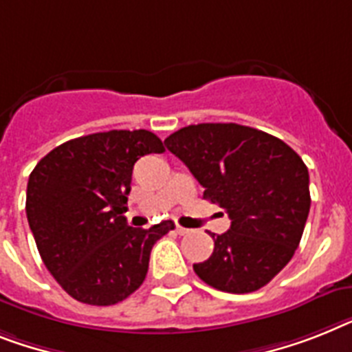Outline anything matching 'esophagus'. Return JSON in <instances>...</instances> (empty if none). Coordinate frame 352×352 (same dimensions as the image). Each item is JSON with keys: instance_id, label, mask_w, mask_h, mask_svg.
<instances>
[{"instance_id": "obj_1", "label": "esophagus", "mask_w": 352, "mask_h": 352, "mask_svg": "<svg viewBox=\"0 0 352 352\" xmlns=\"http://www.w3.org/2000/svg\"><path fill=\"white\" fill-rule=\"evenodd\" d=\"M188 232H190L188 228H183V226L176 225V234H178V235H187Z\"/></svg>"}]
</instances>
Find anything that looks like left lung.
Instances as JSON below:
<instances>
[{"mask_svg":"<svg viewBox=\"0 0 352 352\" xmlns=\"http://www.w3.org/2000/svg\"><path fill=\"white\" fill-rule=\"evenodd\" d=\"M164 144L232 219L228 232L210 234L214 252L194 264L197 277L226 293L266 286L292 261L306 226V164L283 140L232 122L182 127Z\"/></svg>","mask_w":352,"mask_h":352,"instance_id":"left-lung-1","label":"left lung"}]
</instances>
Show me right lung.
<instances>
[{
    "label": "right lung",
    "instance_id": "1",
    "mask_svg": "<svg viewBox=\"0 0 352 352\" xmlns=\"http://www.w3.org/2000/svg\"><path fill=\"white\" fill-rule=\"evenodd\" d=\"M164 151L151 131L113 129L60 144L30 173L28 225L45 266L75 300L113 306L145 280L151 250L174 223L133 228L124 212L136 160Z\"/></svg>",
    "mask_w": 352,
    "mask_h": 352
}]
</instances>
